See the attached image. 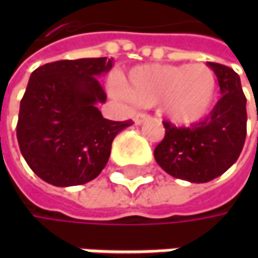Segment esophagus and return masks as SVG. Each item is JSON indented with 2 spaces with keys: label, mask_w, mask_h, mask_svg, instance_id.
Wrapping results in <instances>:
<instances>
[{
  "label": "esophagus",
  "mask_w": 258,
  "mask_h": 258,
  "mask_svg": "<svg viewBox=\"0 0 258 258\" xmlns=\"http://www.w3.org/2000/svg\"><path fill=\"white\" fill-rule=\"evenodd\" d=\"M148 119H149V116L145 113H136L134 116V122H135V124H138V126L144 123L145 120H148Z\"/></svg>",
  "instance_id": "34e87169"
}]
</instances>
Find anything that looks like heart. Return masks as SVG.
<instances>
[{
  "instance_id": "heart-1",
  "label": "heart",
  "mask_w": 258,
  "mask_h": 258,
  "mask_svg": "<svg viewBox=\"0 0 258 258\" xmlns=\"http://www.w3.org/2000/svg\"><path fill=\"white\" fill-rule=\"evenodd\" d=\"M218 82L210 66L142 64L134 67L120 92L135 104H161L165 116L178 126H191L213 109Z\"/></svg>"
}]
</instances>
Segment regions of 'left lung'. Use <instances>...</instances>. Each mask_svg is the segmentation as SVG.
Masks as SVG:
<instances>
[{
	"instance_id": "left-lung-1",
	"label": "left lung",
	"mask_w": 258,
	"mask_h": 258,
	"mask_svg": "<svg viewBox=\"0 0 258 258\" xmlns=\"http://www.w3.org/2000/svg\"><path fill=\"white\" fill-rule=\"evenodd\" d=\"M208 66L218 79L221 99L210 116L191 127L164 122L165 138L154 152L165 172L194 183L223 175L238 159L247 132V100L240 76L224 64Z\"/></svg>"
}]
</instances>
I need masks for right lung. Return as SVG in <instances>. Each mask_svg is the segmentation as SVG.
<instances>
[{"label": "right lung", "mask_w": 258, "mask_h": 258, "mask_svg": "<svg viewBox=\"0 0 258 258\" xmlns=\"http://www.w3.org/2000/svg\"><path fill=\"white\" fill-rule=\"evenodd\" d=\"M113 58L60 60L34 70L20 104L17 139L25 162L54 186L90 182L102 172L116 135L132 122L102 116L106 102L97 77Z\"/></svg>", "instance_id": "1"}]
</instances>
